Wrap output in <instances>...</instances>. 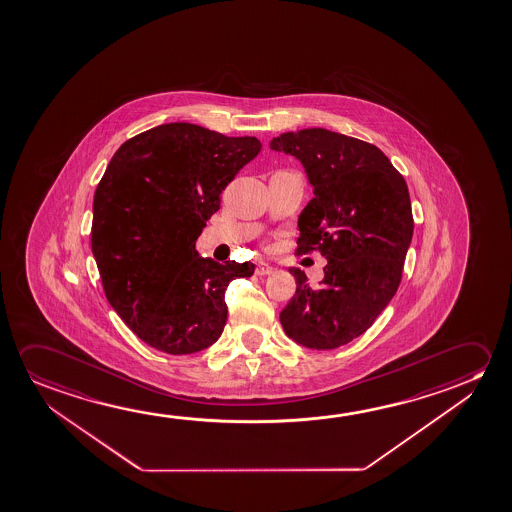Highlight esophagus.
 <instances>
[{
    "label": "esophagus",
    "instance_id": "1",
    "mask_svg": "<svg viewBox=\"0 0 512 512\" xmlns=\"http://www.w3.org/2000/svg\"><path fill=\"white\" fill-rule=\"evenodd\" d=\"M271 273H273V268L268 266V264H262V262L257 264V268H255V275L268 276L271 275Z\"/></svg>",
    "mask_w": 512,
    "mask_h": 512
}]
</instances>
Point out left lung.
<instances>
[{"label":"left lung","instance_id":"1","mask_svg":"<svg viewBox=\"0 0 512 512\" xmlns=\"http://www.w3.org/2000/svg\"><path fill=\"white\" fill-rule=\"evenodd\" d=\"M269 147L298 159L314 188L299 214L296 253L319 250L328 260L315 289L301 269H289L296 294L280 323L299 346H344L369 330L401 284L413 237L408 186L376 145L346 134L312 127Z\"/></svg>","mask_w":512,"mask_h":512}]
</instances>
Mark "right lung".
<instances>
[{"instance_id": "1", "label": "right lung", "mask_w": 512, "mask_h": 512, "mask_svg": "<svg viewBox=\"0 0 512 512\" xmlns=\"http://www.w3.org/2000/svg\"><path fill=\"white\" fill-rule=\"evenodd\" d=\"M260 149L255 136L172 122L111 158L95 189L92 252L111 307L150 347L191 354L220 339L228 284L255 266L204 259L195 244L221 191Z\"/></svg>"}]
</instances>
